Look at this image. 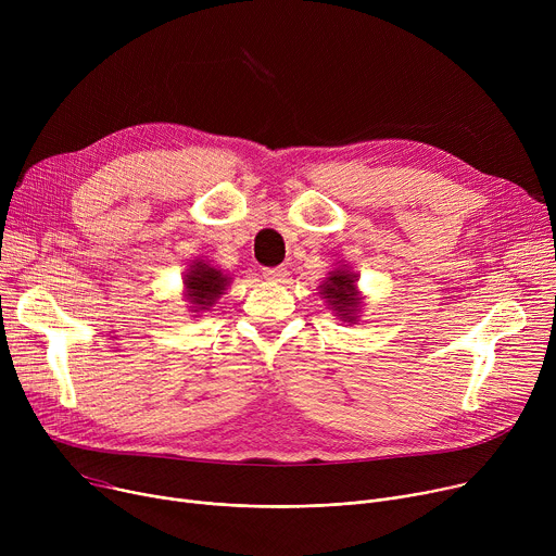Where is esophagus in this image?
I'll use <instances>...</instances> for the list:
<instances>
[{
    "instance_id": "esophagus-1",
    "label": "esophagus",
    "mask_w": 556,
    "mask_h": 556,
    "mask_svg": "<svg viewBox=\"0 0 556 556\" xmlns=\"http://www.w3.org/2000/svg\"><path fill=\"white\" fill-rule=\"evenodd\" d=\"M286 275H288V270H286L283 266H275V268H266V270H264V277H266L268 281H283Z\"/></svg>"
}]
</instances>
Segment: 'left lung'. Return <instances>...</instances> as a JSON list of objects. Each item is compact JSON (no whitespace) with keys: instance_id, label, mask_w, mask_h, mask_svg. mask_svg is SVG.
<instances>
[{"instance_id":"1","label":"left lung","mask_w":556,"mask_h":556,"mask_svg":"<svg viewBox=\"0 0 556 556\" xmlns=\"http://www.w3.org/2000/svg\"><path fill=\"white\" fill-rule=\"evenodd\" d=\"M326 304L334 311L341 321H357L362 311V296L357 292V275L348 268H337L328 273L326 281L319 286Z\"/></svg>"}]
</instances>
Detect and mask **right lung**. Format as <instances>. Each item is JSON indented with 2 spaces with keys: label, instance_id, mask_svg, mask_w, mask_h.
Listing matches in <instances>:
<instances>
[{
  "label": "right lung",
  "instance_id": "add662e5",
  "mask_svg": "<svg viewBox=\"0 0 556 556\" xmlns=\"http://www.w3.org/2000/svg\"><path fill=\"white\" fill-rule=\"evenodd\" d=\"M228 283H230V277L224 275L222 270H217L215 266H211L208 262H204V260L192 262V266L188 268V273L184 277L186 299L190 304L188 308L192 313L211 311V306L224 294Z\"/></svg>",
  "mask_w": 556,
  "mask_h": 556
}]
</instances>
